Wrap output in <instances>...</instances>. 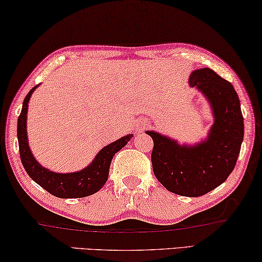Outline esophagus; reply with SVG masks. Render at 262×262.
Returning a JSON list of instances; mask_svg holds the SVG:
<instances>
[{
  "mask_svg": "<svg viewBox=\"0 0 262 262\" xmlns=\"http://www.w3.org/2000/svg\"><path fill=\"white\" fill-rule=\"evenodd\" d=\"M144 128H146V123H144V122L139 123L138 126H136V129H138V132H141V130H143Z\"/></svg>",
  "mask_w": 262,
  "mask_h": 262,
  "instance_id": "esophagus-1",
  "label": "esophagus"
}]
</instances>
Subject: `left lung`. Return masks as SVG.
Wrapping results in <instances>:
<instances>
[{"label":"left lung","instance_id":"1","mask_svg":"<svg viewBox=\"0 0 262 262\" xmlns=\"http://www.w3.org/2000/svg\"><path fill=\"white\" fill-rule=\"evenodd\" d=\"M189 84L205 94L215 121L208 139L194 147L180 146L154 132L153 171L159 182L171 193L196 198L227 180L235 167L244 140V116L240 100L231 82L209 68L198 69Z\"/></svg>","mask_w":262,"mask_h":262}]
</instances>
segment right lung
I'll list each match as a JSON object with an SVG mask.
<instances>
[{
    "instance_id": "1",
    "label": "right lung",
    "mask_w": 262,
    "mask_h": 262,
    "mask_svg": "<svg viewBox=\"0 0 262 262\" xmlns=\"http://www.w3.org/2000/svg\"><path fill=\"white\" fill-rule=\"evenodd\" d=\"M36 87L37 85H35L27 94L25 101H23L21 114L17 119L19 158H21L26 171L37 185H40L42 188H45L54 196L62 199L84 198L96 193L97 190L102 188L107 181L113 156L118 153L121 148L126 146L133 135L129 134L123 136L118 141L102 148L91 165L81 171L60 174L46 169L34 159L29 149L28 140H27V111H28V102L31 94Z\"/></svg>"
}]
</instances>
